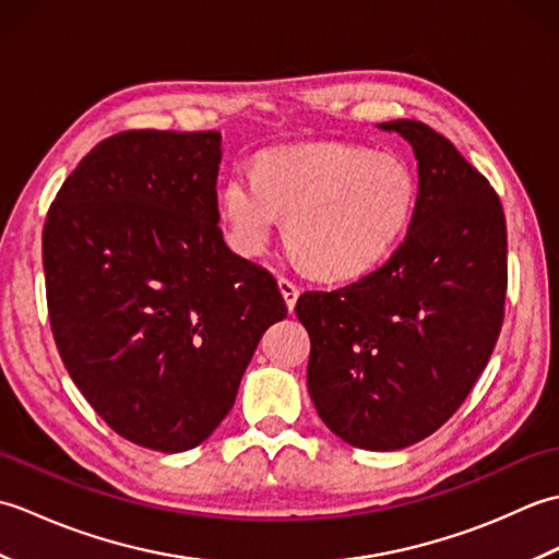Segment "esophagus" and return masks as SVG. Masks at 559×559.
Wrapping results in <instances>:
<instances>
[{"instance_id": "34e87169", "label": "esophagus", "mask_w": 559, "mask_h": 559, "mask_svg": "<svg viewBox=\"0 0 559 559\" xmlns=\"http://www.w3.org/2000/svg\"><path fill=\"white\" fill-rule=\"evenodd\" d=\"M278 288H281L283 300H286V305H288V310L293 312L295 310V302H298V298H300L298 286H295V283L288 281V278H278Z\"/></svg>"}]
</instances>
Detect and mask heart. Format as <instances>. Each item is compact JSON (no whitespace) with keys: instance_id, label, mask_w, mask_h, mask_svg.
<instances>
[{"instance_id":"heart-1","label":"heart","mask_w":559,"mask_h":559,"mask_svg":"<svg viewBox=\"0 0 559 559\" xmlns=\"http://www.w3.org/2000/svg\"><path fill=\"white\" fill-rule=\"evenodd\" d=\"M415 201L418 175L399 153L319 141L264 151L254 173H235L221 218L242 254H259L286 218L295 259L319 278L348 281L394 252Z\"/></svg>"}]
</instances>
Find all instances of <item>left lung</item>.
<instances>
[{"label":"left lung","mask_w":559,"mask_h":559,"mask_svg":"<svg viewBox=\"0 0 559 559\" xmlns=\"http://www.w3.org/2000/svg\"><path fill=\"white\" fill-rule=\"evenodd\" d=\"M408 141L418 201L386 264L295 314L312 341L307 389L331 432L358 449L420 442L456 413L500 336L507 225L500 197L423 122L377 124Z\"/></svg>","instance_id":"8db88e82"}]
</instances>
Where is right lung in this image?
<instances>
[{"mask_svg": "<svg viewBox=\"0 0 559 559\" xmlns=\"http://www.w3.org/2000/svg\"><path fill=\"white\" fill-rule=\"evenodd\" d=\"M218 132L100 141L43 230L47 310L69 377L117 435L177 454L230 413L264 331L288 317L218 228Z\"/></svg>", "mask_w": 559, "mask_h": 559, "instance_id": "1", "label": "right lung"}]
</instances>
